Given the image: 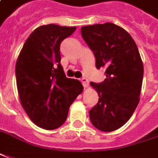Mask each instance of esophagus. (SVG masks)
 I'll use <instances>...</instances> for the list:
<instances>
[{
    "mask_svg": "<svg viewBox=\"0 0 158 158\" xmlns=\"http://www.w3.org/2000/svg\"><path fill=\"white\" fill-rule=\"evenodd\" d=\"M80 81H81V83L84 85V87H87L88 85H89V82H88V79L86 78H85V77L81 78Z\"/></svg>",
    "mask_w": 158,
    "mask_h": 158,
    "instance_id": "34e87169",
    "label": "esophagus"
}]
</instances>
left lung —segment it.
<instances>
[{"mask_svg": "<svg viewBox=\"0 0 158 158\" xmlns=\"http://www.w3.org/2000/svg\"><path fill=\"white\" fill-rule=\"evenodd\" d=\"M81 35L95 55L96 67L106 68L103 82L90 83L99 97L89 111L90 120L102 131H113L130 119L138 105L142 60L128 32L113 23L82 27Z\"/></svg>", "mask_w": 158, "mask_h": 158, "instance_id": "left-lung-1", "label": "left lung"}]
</instances>
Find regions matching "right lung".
Segmentation results:
<instances>
[{
    "mask_svg": "<svg viewBox=\"0 0 158 158\" xmlns=\"http://www.w3.org/2000/svg\"><path fill=\"white\" fill-rule=\"evenodd\" d=\"M75 27L40 26L27 39L17 59L15 75L20 103L30 119L45 130L65 123L69 107L83 91L77 79L65 77L60 47Z\"/></svg>",
    "mask_w": 158,
    "mask_h": 158,
    "instance_id": "1",
    "label": "right lung"
}]
</instances>
